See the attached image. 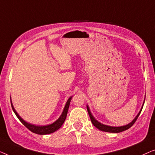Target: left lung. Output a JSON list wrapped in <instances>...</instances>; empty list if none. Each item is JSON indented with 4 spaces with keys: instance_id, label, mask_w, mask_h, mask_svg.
<instances>
[{
    "instance_id": "1",
    "label": "left lung",
    "mask_w": 155,
    "mask_h": 155,
    "mask_svg": "<svg viewBox=\"0 0 155 155\" xmlns=\"http://www.w3.org/2000/svg\"><path fill=\"white\" fill-rule=\"evenodd\" d=\"M145 99H144L143 106H142V107H141V109H140V111H139V113L137 114V115L136 116H135L134 119H133L130 123H129L128 124L125 125V126H107V125H104V124H101V123L99 122L98 120L95 119V118L94 117V116H93L92 113H91L90 109V108H89L88 105H87V111H88L89 116H90V117L91 121H92V124L94 125V126L96 127L97 128H98L99 130H100L101 131H104V132L117 133L122 132V131L126 130L127 129L130 128V127L132 126L133 125L135 124V122L136 121V120L137 119V118H138L140 114L142 109H143L144 103H145Z\"/></svg>"
}]
</instances>
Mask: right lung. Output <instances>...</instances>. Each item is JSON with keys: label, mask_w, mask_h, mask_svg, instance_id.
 Returning <instances> with one entry per match:
<instances>
[{"label": "right lung", "mask_w": 155, "mask_h": 155, "mask_svg": "<svg viewBox=\"0 0 155 155\" xmlns=\"http://www.w3.org/2000/svg\"><path fill=\"white\" fill-rule=\"evenodd\" d=\"M72 97H69V99L67 100V102L65 104L64 109H63V111L61 114V115L60 116L58 119H57L56 121H54L53 124H49V125H46V126H36V125H33L31 124H29L25 121V120H23L22 118L19 116V114L17 113L16 110L15 109V108L12 105V101L10 100V102H11V106H12V109L13 110L14 113L15 114V115L17 116V117L19 118V120L22 122V124L24 125V126L29 129V130L31 131V132L36 133V134L38 135H47V134H50V133H52L55 132V131L58 130L59 128L62 126V125L64 123L65 118H66L67 116V114H68V108L70 106V104H71V101L72 99Z\"/></svg>", "instance_id": "1"}]
</instances>
